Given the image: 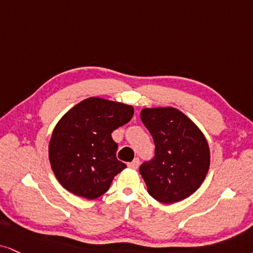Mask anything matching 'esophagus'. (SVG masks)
I'll list each match as a JSON object with an SVG mask.
<instances>
[{"label": "esophagus", "instance_id": "esophagus-1", "mask_svg": "<svg viewBox=\"0 0 253 253\" xmlns=\"http://www.w3.org/2000/svg\"><path fill=\"white\" fill-rule=\"evenodd\" d=\"M127 167L131 168V169H137L139 167V158H135L132 162L127 163Z\"/></svg>", "mask_w": 253, "mask_h": 253}]
</instances>
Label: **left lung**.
Instances as JSON below:
<instances>
[{
  "instance_id": "obj_1",
  "label": "left lung",
  "mask_w": 253,
  "mask_h": 253,
  "mask_svg": "<svg viewBox=\"0 0 253 253\" xmlns=\"http://www.w3.org/2000/svg\"><path fill=\"white\" fill-rule=\"evenodd\" d=\"M141 118L155 143V156L139 167L148 191L156 201L171 204L197 190L210 167L204 135L174 108L143 109Z\"/></svg>"
}]
</instances>
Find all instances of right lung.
<instances>
[{
    "label": "right lung",
    "mask_w": 253,
    "mask_h": 253,
    "mask_svg": "<svg viewBox=\"0 0 253 253\" xmlns=\"http://www.w3.org/2000/svg\"><path fill=\"white\" fill-rule=\"evenodd\" d=\"M131 105L90 97L61 118L52 131L49 160L56 178L74 195L102 196L126 165L116 157L111 133L132 118Z\"/></svg>",
    "instance_id": "1"
}]
</instances>
